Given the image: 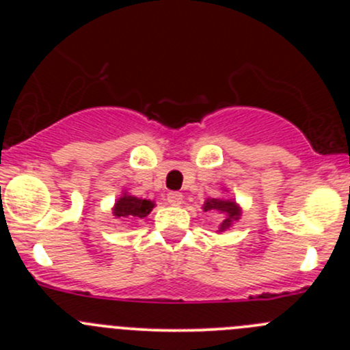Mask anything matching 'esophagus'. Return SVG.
<instances>
[{
    "label": "esophagus",
    "mask_w": 350,
    "mask_h": 350,
    "mask_svg": "<svg viewBox=\"0 0 350 350\" xmlns=\"http://www.w3.org/2000/svg\"><path fill=\"white\" fill-rule=\"evenodd\" d=\"M167 203L172 206H179L183 203V195L179 191H171L167 195Z\"/></svg>",
    "instance_id": "esophagus-1"
}]
</instances>
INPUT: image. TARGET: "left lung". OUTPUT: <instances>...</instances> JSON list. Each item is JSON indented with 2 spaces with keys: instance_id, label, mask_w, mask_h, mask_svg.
Segmentation results:
<instances>
[{
  "instance_id": "1",
  "label": "left lung",
  "mask_w": 350,
  "mask_h": 350,
  "mask_svg": "<svg viewBox=\"0 0 350 350\" xmlns=\"http://www.w3.org/2000/svg\"><path fill=\"white\" fill-rule=\"evenodd\" d=\"M203 210L217 211V213L224 215V221L220 224V232L227 230L242 215L241 206L234 200H227V198H208L203 204Z\"/></svg>"
}]
</instances>
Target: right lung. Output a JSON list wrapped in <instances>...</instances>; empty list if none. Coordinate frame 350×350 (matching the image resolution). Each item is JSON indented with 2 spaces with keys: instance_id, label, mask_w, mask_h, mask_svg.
Returning a JSON list of instances; mask_svg holds the SVG:
<instances>
[{
  "instance_id": "right-lung-1",
  "label": "right lung",
  "mask_w": 350,
  "mask_h": 350,
  "mask_svg": "<svg viewBox=\"0 0 350 350\" xmlns=\"http://www.w3.org/2000/svg\"><path fill=\"white\" fill-rule=\"evenodd\" d=\"M152 208L154 201L123 193V196H120L113 206V215L116 218H146L152 211Z\"/></svg>"
}]
</instances>
